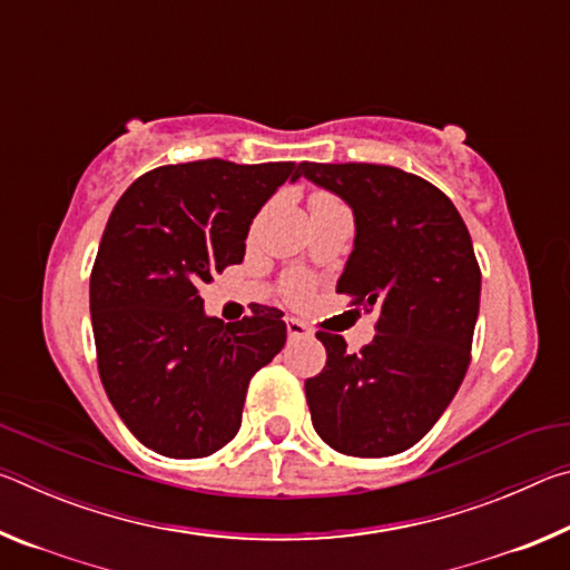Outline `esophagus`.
Returning a JSON list of instances; mask_svg holds the SVG:
<instances>
[{
	"label": "esophagus",
	"mask_w": 570,
	"mask_h": 570,
	"mask_svg": "<svg viewBox=\"0 0 570 570\" xmlns=\"http://www.w3.org/2000/svg\"><path fill=\"white\" fill-rule=\"evenodd\" d=\"M286 334H288V340H302V336H308V326L304 322L294 320V316H288V320H286Z\"/></svg>",
	"instance_id": "34e87169"
}]
</instances>
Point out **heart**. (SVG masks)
Masks as SVG:
<instances>
[{"label":"heart","instance_id":"heart-1","mask_svg":"<svg viewBox=\"0 0 570 570\" xmlns=\"http://www.w3.org/2000/svg\"><path fill=\"white\" fill-rule=\"evenodd\" d=\"M330 200H336V198L330 196V193H314L312 200H308V206H312V204H330Z\"/></svg>","mask_w":570,"mask_h":570}]
</instances>
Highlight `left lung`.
Here are the masks:
<instances>
[{"mask_svg":"<svg viewBox=\"0 0 570 570\" xmlns=\"http://www.w3.org/2000/svg\"><path fill=\"white\" fill-rule=\"evenodd\" d=\"M354 214L336 292L377 308L360 354L316 332L326 366L306 380L316 435L342 455L387 458L420 442L460 390L480 312V266L452 200L420 176L372 163H302Z\"/></svg>","mask_w":570,"mask_h":570,"instance_id":"left-lung-1","label":"left lung"}]
</instances>
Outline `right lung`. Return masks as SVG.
I'll list each match as a JSON object with an SVG mask.
<instances>
[{
  "label": "right lung",
  "instance_id": "obj_1",
  "mask_svg": "<svg viewBox=\"0 0 570 570\" xmlns=\"http://www.w3.org/2000/svg\"><path fill=\"white\" fill-rule=\"evenodd\" d=\"M298 178L294 163H178L112 208L90 276L98 370L120 420L160 455L206 458L234 440L250 377L286 344L284 312L224 324L198 286L244 262L256 214Z\"/></svg>",
  "mask_w": 570,
  "mask_h": 570
}]
</instances>
